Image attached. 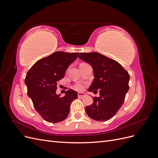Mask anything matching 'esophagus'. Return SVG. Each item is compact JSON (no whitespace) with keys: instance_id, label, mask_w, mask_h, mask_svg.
Returning <instances> with one entry per match:
<instances>
[{"instance_id":"obj_1","label":"esophagus","mask_w":158,"mask_h":158,"mask_svg":"<svg viewBox=\"0 0 158 158\" xmlns=\"http://www.w3.org/2000/svg\"><path fill=\"white\" fill-rule=\"evenodd\" d=\"M85 95H86V94H85V93H80V92H79V93H78V98H84V97H85Z\"/></svg>"}]
</instances>
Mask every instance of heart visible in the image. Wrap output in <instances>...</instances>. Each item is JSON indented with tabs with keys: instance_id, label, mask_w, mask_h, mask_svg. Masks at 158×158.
<instances>
[{
	"instance_id": "heart-1",
	"label": "heart",
	"mask_w": 158,
	"mask_h": 158,
	"mask_svg": "<svg viewBox=\"0 0 158 158\" xmlns=\"http://www.w3.org/2000/svg\"><path fill=\"white\" fill-rule=\"evenodd\" d=\"M74 88H75V89L78 90V91H82L84 89V85L82 84H80V83L76 84L74 85Z\"/></svg>"
}]
</instances>
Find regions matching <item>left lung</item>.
I'll return each mask as SVG.
<instances>
[{
	"label": "left lung",
	"instance_id": "obj_1",
	"mask_svg": "<svg viewBox=\"0 0 158 158\" xmlns=\"http://www.w3.org/2000/svg\"><path fill=\"white\" fill-rule=\"evenodd\" d=\"M78 57L93 69L94 79L88 90L99 92V97L94 98L93 103L85 107V112L95 121H108L125 102L130 76L118 62L97 52H80Z\"/></svg>",
	"mask_w": 158,
	"mask_h": 158
}]
</instances>
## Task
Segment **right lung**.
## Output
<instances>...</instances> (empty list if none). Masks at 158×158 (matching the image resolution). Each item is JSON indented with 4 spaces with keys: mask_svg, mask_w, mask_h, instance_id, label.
Instances as JSON below:
<instances>
[{
    "mask_svg": "<svg viewBox=\"0 0 158 158\" xmlns=\"http://www.w3.org/2000/svg\"><path fill=\"white\" fill-rule=\"evenodd\" d=\"M79 52L57 51L37 61L25 78L28 97L45 121L56 123L67 117L70 104L78 98L76 91L69 89L64 97L57 95L58 81L63 78L68 66L77 59Z\"/></svg>",
    "mask_w": 158,
    "mask_h": 158,
    "instance_id": "obj_1",
    "label": "right lung"
}]
</instances>
